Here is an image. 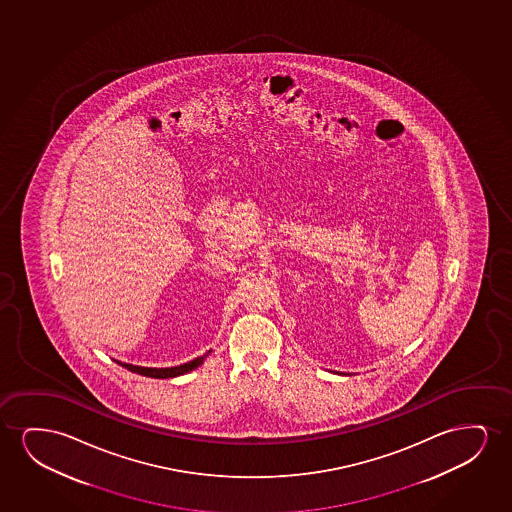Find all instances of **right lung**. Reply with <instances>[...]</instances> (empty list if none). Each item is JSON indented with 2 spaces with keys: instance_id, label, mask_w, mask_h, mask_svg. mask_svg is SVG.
I'll return each mask as SVG.
<instances>
[{
  "instance_id": "obj_1",
  "label": "right lung",
  "mask_w": 512,
  "mask_h": 512,
  "mask_svg": "<svg viewBox=\"0 0 512 512\" xmlns=\"http://www.w3.org/2000/svg\"><path fill=\"white\" fill-rule=\"evenodd\" d=\"M203 364V357L194 358L189 364L178 365V367H168V369H150V367H138V365L122 364L127 367L129 371L138 372L141 376H148V378H176L185 372L194 371L196 367Z\"/></svg>"
}]
</instances>
